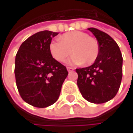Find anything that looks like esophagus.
<instances>
[{
    "instance_id": "esophagus-1",
    "label": "esophagus",
    "mask_w": 133,
    "mask_h": 133,
    "mask_svg": "<svg viewBox=\"0 0 133 133\" xmlns=\"http://www.w3.org/2000/svg\"><path fill=\"white\" fill-rule=\"evenodd\" d=\"M67 70H68V71H73L74 68H71V67H68V68H67Z\"/></svg>"
}]
</instances>
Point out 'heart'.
I'll return each instance as SVG.
<instances>
[{
	"label": "heart",
	"instance_id": "1",
	"mask_svg": "<svg viewBox=\"0 0 133 133\" xmlns=\"http://www.w3.org/2000/svg\"><path fill=\"white\" fill-rule=\"evenodd\" d=\"M73 55L68 60L70 65H92L98 58L99 44L96 38L81 31H73L64 34L60 41H52L49 44V51L58 62H64L71 55Z\"/></svg>",
	"mask_w": 133,
	"mask_h": 133
}]
</instances>
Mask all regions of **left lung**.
<instances>
[{
    "label": "left lung",
    "instance_id": "left-lung-1",
    "mask_svg": "<svg viewBox=\"0 0 133 133\" xmlns=\"http://www.w3.org/2000/svg\"><path fill=\"white\" fill-rule=\"evenodd\" d=\"M99 44L97 60L91 66L76 68L77 84L89 102L101 104L113 98L119 89L122 77V56L119 47L108 34L95 28H88Z\"/></svg>",
    "mask_w": 133,
    "mask_h": 133
}]
</instances>
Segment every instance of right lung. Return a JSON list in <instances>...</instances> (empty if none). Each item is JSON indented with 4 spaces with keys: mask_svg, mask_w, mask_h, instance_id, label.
Masks as SVG:
<instances>
[{
    "mask_svg": "<svg viewBox=\"0 0 133 133\" xmlns=\"http://www.w3.org/2000/svg\"><path fill=\"white\" fill-rule=\"evenodd\" d=\"M58 33L39 31L25 40L15 58L16 85L22 99L37 108H45L58 98L68 76L66 67L49 51L52 38Z\"/></svg>",
    "mask_w": 133,
    "mask_h": 133,
    "instance_id": "right-lung-1",
    "label": "right lung"
}]
</instances>
